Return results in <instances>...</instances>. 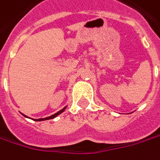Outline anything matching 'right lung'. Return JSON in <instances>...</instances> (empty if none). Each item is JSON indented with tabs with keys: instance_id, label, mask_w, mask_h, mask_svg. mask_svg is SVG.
Instances as JSON below:
<instances>
[{
	"instance_id": "1",
	"label": "right lung",
	"mask_w": 160,
	"mask_h": 160,
	"mask_svg": "<svg viewBox=\"0 0 160 160\" xmlns=\"http://www.w3.org/2000/svg\"><path fill=\"white\" fill-rule=\"evenodd\" d=\"M66 108H67V106L66 107H64L62 110H60L59 112H56L55 114H53V115L51 116H48V117H46V118H40V119H34V121H37V122H40V121H46V120H50V119H54L55 117H57L58 115H59L60 113H62L65 110H66ZM24 115V114H23ZM25 117H28V116L24 115ZM33 120V119H32Z\"/></svg>"
}]
</instances>
